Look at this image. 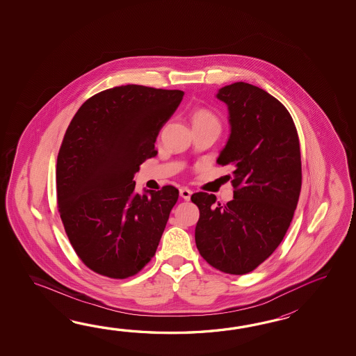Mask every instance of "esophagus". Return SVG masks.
Returning a JSON list of instances; mask_svg holds the SVG:
<instances>
[{"instance_id": "1", "label": "esophagus", "mask_w": 356, "mask_h": 356, "mask_svg": "<svg viewBox=\"0 0 356 356\" xmlns=\"http://www.w3.org/2000/svg\"><path fill=\"white\" fill-rule=\"evenodd\" d=\"M179 195H181L183 200L189 201V200H191V196H192V191L188 188H181V191H179Z\"/></svg>"}]
</instances>
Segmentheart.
Returning <instances> with one entry per match:
<instances>
[{"mask_svg": "<svg viewBox=\"0 0 356 356\" xmlns=\"http://www.w3.org/2000/svg\"><path fill=\"white\" fill-rule=\"evenodd\" d=\"M204 123H215L219 124L216 115L209 111L207 108H197L192 113V124H204Z\"/></svg>", "mask_w": 356, "mask_h": 356, "instance_id": "b5f03b06", "label": "heart"}]
</instances>
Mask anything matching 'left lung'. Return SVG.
<instances>
[{
	"label": "left lung",
	"instance_id": "8db88e82",
	"mask_svg": "<svg viewBox=\"0 0 356 356\" xmlns=\"http://www.w3.org/2000/svg\"><path fill=\"white\" fill-rule=\"evenodd\" d=\"M216 97L227 104L230 123L218 163L234 168V198L215 204L213 195H192L200 209L195 239L209 265L244 275L270 257L288 232L302 188L300 145L288 109L264 89L239 81Z\"/></svg>",
	"mask_w": 356,
	"mask_h": 356
}]
</instances>
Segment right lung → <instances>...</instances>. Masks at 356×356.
<instances>
[{"mask_svg": "<svg viewBox=\"0 0 356 356\" xmlns=\"http://www.w3.org/2000/svg\"><path fill=\"white\" fill-rule=\"evenodd\" d=\"M184 92L122 85L88 99L57 156L60 220L76 254L94 273L126 279L154 257L179 191L135 193L134 175L155 156L161 127Z\"/></svg>", "mask_w": 356, "mask_h": 356, "instance_id": "add662e5", "label": "right lung"}]
</instances>
